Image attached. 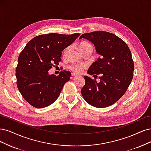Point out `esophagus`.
<instances>
[{
    "label": "esophagus",
    "mask_w": 151,
    "mask_h": 151,
    "mask_svg": "<svg viewBox=\"0 0 151 151\" xmlns=\"http://www.w3.org/2000/svg\"><path fill=\"white\" fill-rule=\"evenodd\" d=\"M76 74H75V73H71V76H76Z\"/></svg>",
    "instance_id": "obj_1"
}]
</instances>
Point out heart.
<instances>
[{"instance_id": "1", "label": "heart", "mask_w": 151, "mask_h": 151, "mask_svg": "<svg viewBox=\"0 0 151 151\" xmlns=\"http://www.w3.org/2000/svg\"><path fill=\"white\" fill-rule=\"evenodd\" d=\"M78 47L80 52L83 55L86 52L92 53V52H93V46H92L88 42H86V41L81 42L79 44ZM70 50V46H68L65 48L64 52H63V55H64V56H66L68 54V52H69ZM69 68L70 69V70L76 73H82L86 69V66L84 64L80 63V64L71 65L69 66Z\"/></svg>"}]
</instances>
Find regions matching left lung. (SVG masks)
Instances as JSON below:
<instances>
[{
	"label": "left lung",
	"instance_id": "left-lung-1",
	"mask_svg": "<svg viewBox=\"0 0 151 151\" xmlns=\"http://www.w3.org/2000/svg\"><path fill=\"white\" fill-rule=\"evenodd\" d=\"M81 38L93 43L101 55L88 70L93 76L100 75V81L84 76L81 95L87 103L96 108L113 105L124 95L133 78L134 65L129 47L118 36L103 31L83 34Z\"/></svg>",
	"mask_w": 151,
	"mask_h": 151
}]
</instances>
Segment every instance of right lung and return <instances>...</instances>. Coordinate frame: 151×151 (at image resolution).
<instances>
[{
	"instance_id": "add662e5",
	"label": "right lung",
	"mask_w": 151,
	"mask_h": 151,
	"mask_svg": "<svg viewBox=\"0 0 151 151\" xmlns=\"http://www.w3.org/2000/svg\"><path fill=\"white\" fill-rule=\"evenodd\" d=\"M80 35H41L32 38L20 53L16 68L17 86L23 98L34 107L45 108L54 103L70 80V71L63 70L56 76L49 75L48 71L59 65L62 51Z\"/></svg>"
}]
</instances>
